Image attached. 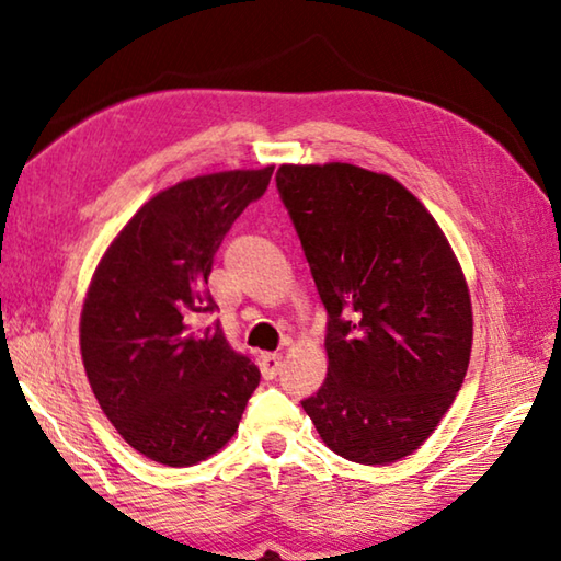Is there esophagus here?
I'll return each mask as SVG.
<instances>
[{
  "label": "esophagus",
  "instance_id": "esophagus-1",
  "mask_svg": "<svg viewBox=\"0 0 561 561\" xmlns=\"http://www.w3.org/2000/svg\"><path fill=\"white\" fill-rule=\"evenodd\" d=\"M260 368H262V376L272 381V378H277L279 368H282V354H264L260 358Z\"/></svg>",
  "mask_w": 561,
  "mask_h": 561
}]
</instances>
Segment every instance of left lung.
Listing matches in <instances>:
<instances>
[{
	"mask_svg": "<svg viewBox=\"0 0 561 561\" xmlns=\"http://www.w3.org/2000/svg\"><path fill=\"white\" fill-rule=\"evenodd\" d=\"M277 190L327 307L329 371L301 408L341 458L417 450L470 364L468 284L433 215L371 170L282 165Z\"/></svg>",
	"mask_w": 561,
	"mask_h": 561,
	"instance_id": "obj_1",
	"label": "left lung"
}]
</instances>
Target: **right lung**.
<instances>
[{"instance_id":"add662e5","label":"right lung","mask_w":561,"mask_h":561,"mask_svg":"<svg viewBox=\"0 0 561 561\" xmlns=\"http://www.w3.org/2000/svg\"><path fill=\"white\" fill-rule=\"evenodd\" d=\"M270 168L183 180L123 227L81 311V356L99 405L146 458L183 468L232 438L260 368L227 341L207 291L215 254Z\"/></svg>"}]
</instances>
